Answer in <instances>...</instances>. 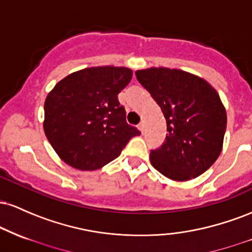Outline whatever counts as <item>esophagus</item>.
<instances>
[{
  "instance_id": "34e87169",
  "label": "esophagus",
  "mask_w": 252,
  "mask_h": 252,
  "mask_svg": "<svg viewBox=\"0 0 252 252\" xmlns=\"http://www.w3.org/2000/svg\"><path fill=\"white\" fill-rule=\"evenodd\" d=\"M144 128H146V124H144L143 121H141V123L138 124V129H140L141 131L143 132V131H144Z\"/></svg>"
}]
</instances>
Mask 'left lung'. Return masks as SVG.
Returning <instances> with one entry per match:
<instances>
[{
  "label": "left lung",
  "mask_w": 252,
  "mask_h": 252,
  "mask_svg": "<svg viewBox=\"0 0 252 252\" xmlns=\"http://www.w3.org/2000/svg\"><path fill=\"white\" fill-rule=\"evenodd\" d=\"M135 74L167 122L164 143L150 150L153 167L175 181L206 172L220 155L226 130L218 92L202 78L175 68L150 67Z\"/></svg>",
  "instance_id": "8db88e82"
}]
</instances>
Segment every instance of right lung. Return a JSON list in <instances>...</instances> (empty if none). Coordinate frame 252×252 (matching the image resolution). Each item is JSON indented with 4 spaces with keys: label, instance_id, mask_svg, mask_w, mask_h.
<instances>
[{
    "label": "right lung",
    "instance_id": "obj_1",
    "mask_svg": "<svg viewBox=\"0 0 252 252\" xmlns=\"http://www.w3.org/2000/svg\"><path fill=\"white\" fill-rule=\"evenodd\" d=\"M131 78L130 68L99 66L73 72L54 86L45 100L43 130L63 162L99 169L141 134L126 123L118 102Z\"/></svg>",
    "mask_w": 252,
    "mask_h": 252
}]
</instances>
